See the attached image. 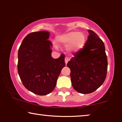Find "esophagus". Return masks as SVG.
Instances as JSON below:
<instances>
[{
  "label": "esophagus",
  "mask_w": 122,
  "mask_h": 122,
  "mask_svg": "<svg viewBox=\"0 0 122 122\" xmlns=\"http://www.w3.org/2000/svg\"><path fill=\"white\" fill-rule=\"evenodd\" d=\"M69 58H67V57H66L65 58V63H66V64L68 62V61H69Z\"/></svg>",
  "instance_id": "esophagus-1"
}]
</instances>
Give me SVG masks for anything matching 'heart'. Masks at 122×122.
I'll list each match as a JSON object with an SVG mask.
<instances>
[{
	"label": "heart",
	"mask_w": 122,
	"mask_h": 122,
	"mask_svg": "<svg viewBox=\"0 0 122 122\" xmlns=\"http://www.w3.org/2000/svg\"><path fill=\"white\" fill-rule=\"evenodd\" d=\"M60 44L68 46V49L71 52H76L83 48L86 41V36L83 33L77 31H71L57 37Z\"/></svg>",
	"instance_id": "1"
}]
</instances>
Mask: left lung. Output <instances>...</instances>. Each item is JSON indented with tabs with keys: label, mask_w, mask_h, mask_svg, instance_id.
<instances>
[{
	"label": "left lung",
	"mask_w": 122,
	"mask_h": 122,
	"mask_svg": "<svg viewBox=\"0 0 122 122\" xmlns=\"http://www.w3.org/2000/svg\"><path fill=\"white\" fill-rule=\"evenodd\" d=\"M84 48L68 63L73 87L82 94H89L99 88L106 79L108 61L103 41L96 33L88 30Z\"/></svg>",
	"instance_id": "1"
}]
</instances>
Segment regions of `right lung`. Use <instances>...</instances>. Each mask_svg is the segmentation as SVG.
Returning <instances> with one entry per match:
<instances>
[{"label":"right lung","mask_w":122,"mask_h":122,"mask_svg":"<svg viewBox=\"0 0 122 122\" xmlns=\"http://www.w3.org/2000/svg\"><path fill=\"white\" fill-rule=\"evenodd\" d=\"M46 31L28 34L18 50V71L23 86L34 94L44 96L56 87L61 71L66 66L65 55L51 56L52 43Z\"/></svg>","instance_id":"1"}]
</instances>
